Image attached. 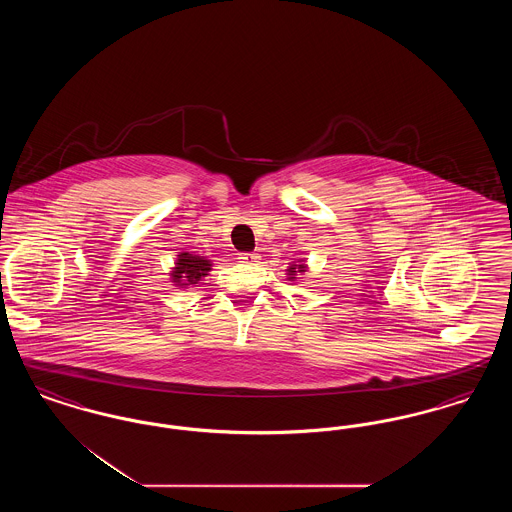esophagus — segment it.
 Wrapping results in <instances>:
<instances>
[{"instance_id":"obj_1","label":"esophagus","mask_w":512,"mask_h":512,"mask_svg":"<svg viewBox=\"0 0 512 512\" xmlns=\"http://www.w3.org/2000/svg\"><path fill=\"white\" fill-rule=\"evenodd\" d=\"M238 259H240L242 263H249V265H253V263H257L261 257H259L257 253H242Z\"/></svg>"}]
</instances>
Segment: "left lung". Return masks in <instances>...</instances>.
<instances>
[{"label":"left lung","instance_id":"obj_1","mask_svg":"<svg viewBox=\"0 0 512 512\" xmlns=\"http://www.w3.org/2000/svg\"><path fill=\"white\" fill-rule=\"evenodd\" d=\"M307 270H309V265H307L305 261H293V263H290V267L286 268L288 280L295 282V278H297V276H301V274H305Z\"/></svg>","mask_w":512,"mask_h":512}]
</instances>
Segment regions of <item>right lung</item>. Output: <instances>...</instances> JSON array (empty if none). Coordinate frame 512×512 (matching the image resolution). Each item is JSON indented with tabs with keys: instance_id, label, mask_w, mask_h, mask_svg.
Masks as SVG:
<instances>
[{
	"instance_id": "right-lung-1",
	"label": "right lung",
	"mask_w": 512,
	"mask_h": 512,
	"mask_svg": "<svg viewBox=\"0 0 512 512\" xmlns=\"http://www.w3.org/2000/svg\"><path fill=\"white\" fill-rule=\"evenodd\" d=\"M213 263L207 257L194 255L190 251H182L176 255V263L172 267L171 282L178 288H188L192 284H197L211 272Z\"/></svg>"
}]
</instances>
